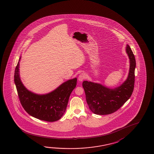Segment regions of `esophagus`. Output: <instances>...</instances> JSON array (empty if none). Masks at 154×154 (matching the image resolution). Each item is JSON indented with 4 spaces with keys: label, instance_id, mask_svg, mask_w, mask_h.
<instances>
[{
    "label": "esophagus",
    "instance_id": "1",
    "mask_svg": "<svg viewBox=\"0 0 154 154\" xmlns=\"http://www.w3.org/2000/svg\"><path fill=\"white\" fill-rule=\"evenodd\" d=\"M86 78V75L85 73H82L80 74V75L78 76V79L79 81H83L84 79H85Z\"/></svg>",
    "mask_w": 154,
    "mask_h": 154
}]
</instances>
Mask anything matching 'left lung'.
<instances>
[{
	"label": "left lung",
	"mask_w": 154,
	"mask_h": 154,
	"mask_svg": "<svg viewBox=\"0 0 154 154\" xmlns=\"http://www.w3.org/2000/svg\"><path fill=\"white\" fill-rule=\"evenodd\" d=\"M126 52L130 61L128 76L120 86L109 88L91 82L84 81L83 82L86 102L93 113L98 115L113 113L120 109L131 97L134 88L136 61L128 45L126 47Z\"/></svg>",
	"instance_id": "8db88e82"
}]
</instances>
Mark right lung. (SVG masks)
Listing matches in <instances>:
<instances>
[{
    "label": "right lung",
    "instance_id": "add662e5",
    "mask_svg": "<svg viewBox=\"0 0 154 154\" xmlns=\"http://www.w3.org/2000/svg\"><path fill=\"white\" fill-rule=\"evenodd\" d=\"M14 71V83L23 108L31 116L41 120L54 122L62 118L66 112L70 94L76 88L77 78L63 83L51 93L37 94L28 91L19 77V62Z\"/></svg>",
    "mask_w": 154,
    "mask_h": 154
}]
</instances>
